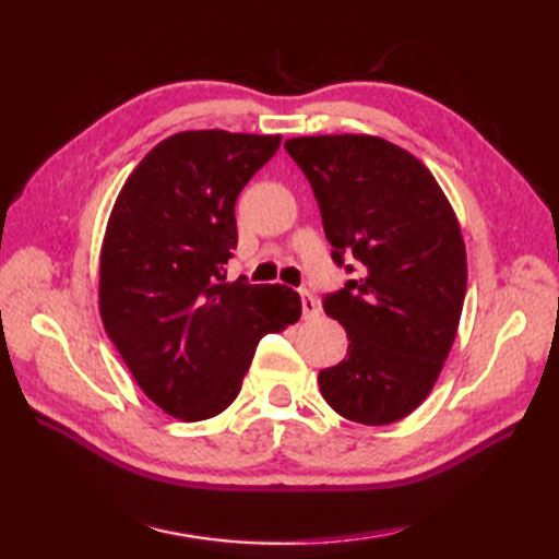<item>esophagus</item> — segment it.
Listing matches in <instances>:
<instances>
[{
	"label": "esophagus",
	"instance_id": "1",
	"mask_svg": "<svg viewBox=\"0 0 559 559\" xmlns=\"http://www.w3.org/2000/svg\"><path fill=\"white\" fill-rule=\"evenodd\" d=\"M300 298H302V314H305V319H314V317L319 314V305H317V300H314L312 295L307 293V290H302V293H300Z\"/></svg>",
	"mask_w": 559,
	"mask_h": 559
}]
</instances>
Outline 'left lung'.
Segmentation results:
<instances>
[{
    "mask_svg": "<svg viewBox=\"0 0 559 559\" xmlns=\"http://www.w3.org/2000/svg\"><path fill=\"white\" fill-rule=\"evenodd\" d=\"M286 148L314 189L331 257L358 261V278L324 300L350 343L319 389L343 418L391 425L430 396L454 346L468 278L459 218L435 175L382 136H298Z\"/></svg>",
    "mask_w": 559,
    "mask_h": 559,
    "instance_id": "1",
    "label": "left lung"
}]
</instances>
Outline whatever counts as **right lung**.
Listing matches in <instances>:
<instances>
[{"label": "right lung", "instance_id": "add662e5", "mask_svg": "<svg viewBox=\"0 0 559 559\" xmlns=\"http://www.w3.org/2000/svg\"><path fill=\"white\" fill-rule=\"evenodd\" d=\"M278 146L281 134H173L115 199L100 247V319L141 391L177 420L228 408L259 341L302 314L286 286L225 281L235 201Z\"/></svg>", "mask_w": 559, "mask_h": 559}]
</instances>
